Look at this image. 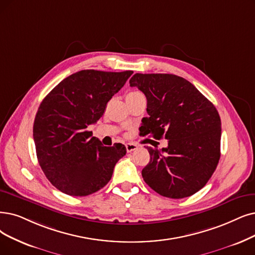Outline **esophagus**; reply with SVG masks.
<instances>
[{"mask_svg": "<svg viewBox=\"0 0 255 255\" xmlns=\"http://www.w3.org/2000/svg\"><path fill=\"white\" fill-rule=\"evenodd\" d=\"M126 147H127L128 152H131V151H134L135 149L138 148V145L135 144V143H131V142H128V143L126 144Z\"/></svg>", "mask_w": 255, "mask_h": 255, "instance_id": "34e87169", "label": "esophagus"}]
</instances>
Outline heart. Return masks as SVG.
<instances>
[{
  "mask_svg": "<svg viewBox=\"0 0 255 255\" xmlns=\"http://www.w3.org/2000/svg\"><path fill=\"white\" fill-rule=\"evenodd\" d=\"M141 93L140 92H137V91H133V92H129L127 97H131V96H137V95H140Z\"/></svg>",
  "mask_w": 255,
  "mask_h": 255,
  "instance_id": "b5f03b06",
  "label": "heart"
}]
</instances>
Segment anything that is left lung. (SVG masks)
<instances>
[{
	"label": "left lung",
	"instance_id": "1",
	"mask_svg": "<svg viewBox=\"0 0 255 255\" xmlns=\"http://www.w3.org/2000/svg\"><path fill=\"white\" fill-rule=\"evenodd\" d=\"M147 99L148 117L141 136L164 137L167 147H148L142 169L146 184L159 195L183 199L204 187L221 156V118L216 107L185 78L174 74L136 73L129 79Z\"/></svg>",
	"mask_w": 255,
	"mask_h": 255
}]
</instances>
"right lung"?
Masks as SVG:
<instances>
[{
    "label": "right lung",
    "mask_w": 255,
    "mask_h": 255,
    "mask_svg": "<svg viewBox=\"0 0 255 255\" xmlns=\"http://www.w3.org/2000/svg\"><path fill=\"white\" fill-rule=\"evenodd\" d=\"M133 71L81 70L44 98L33 125L36 156L47 179L69 196L85 197L108 184L124 144L104 146L88 130Z\"/></svg>",
    "instance_id": "add662e5"
}]
</instances>
